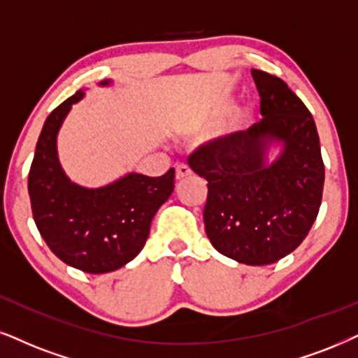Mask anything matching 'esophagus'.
I'll return each instance as SVG.
<instances>
[{"label": "esophagus", "mask_w": 358, "mask_h": 358, "mask_svg": "<svg viewBox=\"0 0 358 358\" xmlns=\"http://www.w3.org/2000/svg\"><path fill=\"white\" fill-rule=\"evenodd\" d=\"M188 176H192V169H189V166H187V165L176 166V180H178V182L188 178Z\"/></svg>", "instance_id": "34e87169"}]
</instances>
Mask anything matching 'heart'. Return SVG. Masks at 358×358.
Segmentation results:
<instances>
[{
  "label": "heart",
  "mask_w": 358,
  "mask_h": 358,
  "mask_svg": "<svg viewBox=\"0 0 358 358\" xmlns=\"http://www.w3.org/2000/svg\"><path fill=\"white\" fill-rule=\"evenodd\" d=\"M252 119H255V110L250 106L238 107L234 108L233 114L229 115V120L226 122L223 134L226 137H234V135L241 134L243 130L248 129V125H251Z\"/></svg>",
  "instance_id": "heart-1"
}]
</instances>
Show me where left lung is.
Returning a JSON list of instances; mask_svg holds the SVG:
<instances>
[{
	"label": "left lung",
	"instance_id": "1",
	"mask_svg": "<svg viewBox=\"0 0 358 358\" xmlns=\"http://www.w3.org/2000/svg\"><path fill=\"white\" fill-rule=\"evenodd\" d=\"M251 74L262 120L198 148L188 164L208 182L203 220L213 248L243 264L264 266L296 250L314 224L324 162L304 102L282 79Z\"/></svg>",
	"mask_w": 358,
	"mask_h": 358
}]
</instances>
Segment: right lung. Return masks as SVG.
Here are the masks:
<instances>
[{"label": "right lung", "mask_w": 358, "mask_h": 358, "mask_svg": "<svg viewBox=\"0 0 358 358\" xmlns=\"http://www.w3.org/2000/svg\"><path fill=\"white\" fill-rule=\"evenodd\" d=\"M112 84V79H103L97 85ZM85 90L79 89L44 122L28 192L34 223L49 250L72 268L103 274L120 269L143 250L153 216L173 193L175 170L164 176L129 171L97 188L72 182L59 162L57 135Z\"/></svg>", "instance_id": "right-lung-1"}]
</instances>
